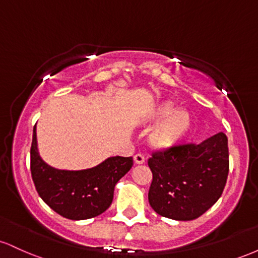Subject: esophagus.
<instances>
[{
    "mask_svg": "<svg viewBox=\"0 0 258 258\" xmlns=\"http://www.w3.org/2000/svg\"><path fill=\"white\" fill-rule=\"evenodd\" d=\"M133 160H135V164L137 165L144 164V161H146V159H144V156L142 155V154H136V155L133 156Z\"/></svg>",
    "mask_w": 258,
    "mask_h": 258,
    "instance_id": "esophagus-1",
    "label": "esophagus"
}]
</instances>
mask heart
I'll return each instance as SVG.
<instances>
[{"label":"heart","instance_id":"b5f03b06","mask_svg":"<svg viewBox=\"0 0 258 258\" xmlns=\"http://www.w3.org/2000/svg\"><path fill=\"white\" fill-rule=\"evenodd\" d=\"M148 120L158 121L148 136V143L155 150L166 152L178 147L193 128V116L185 109H177L170 100H162L154 105Z\"/></svg>","mask_w":258,"mask_h":258}]
</instances>
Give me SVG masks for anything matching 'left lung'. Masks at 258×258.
Returning <instances> with one entry per match:
<instances>
[{
    "label": "left lung",
    "instance_id": "1",
    "mask_svg": "<svg viewBox=\"0 0 258 258\" xmlns=\"http://www.w3.org/2000/svg\"><path fill=\"white\" fill-rule=\"evenodd\" d=\"M149 199L154 211L176 221H191L221 198L229 171L228 138L217 133L200 144H184L153 154Z\"/></svg>",
    "mask_w": 258,
    "mask_h": 258
}]
</instances>
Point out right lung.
<instances>
[{
	"mask_svg": "<svg viewBox=\"0 0 258 258\" xmlns=\"http://www.w3.org/2000/svg\"><path fill=\"white\" fill-rule=\"evenodd\" d=\"M132 165L131 156H110L86 170H59L41 158L36 125L32 131L30 168L35 188L53 211L69 220H88L103 214L111 205L115 185Z\"/></svg>",
	"mask_w": 258,
	"mask_h": 258,
	"instance_id": "obj_1",
	"label": "right lung"
}]
</instances>
